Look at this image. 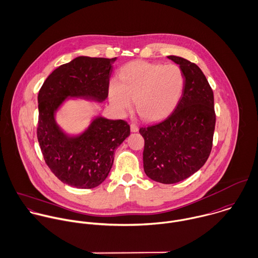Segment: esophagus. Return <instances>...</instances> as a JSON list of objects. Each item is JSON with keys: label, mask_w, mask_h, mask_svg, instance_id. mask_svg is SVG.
<instances>
[{"label": "esophagus", "mask_w": 258, "mask_h": 258, "mask_svg": "<svg viewBox=\"0 0 258 258\" xmlns=\"http://www.w3.org/2000/svg\"><path fill=\"white\" fill-rule=\"evenodd\" d=\"M138 131H139L138 125L135 124V123H132V124H131V132H132V133H137Z\"/></svg>", "instance_id": "34e87169"}]
</instances>
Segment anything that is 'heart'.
<instances>
[{
  "instance_id": "b5f03b06",
  "label": "heart",
  "mask_w": 258,
  "mask_h": 258,
  "mask_svg": "<svg viewBox=\"0 0 258 258\" xmlns=\"http://www.w3.org/2000/svg\"><path fill=\"white\" fill-rule=\"evenodd\" d=\"M184 88L182 70L174 64L162 65L147 61H133L118 73V81L108 85V98L118 115L125 114L133 105L147 121L165 117L177 105Z\"/></svg>"
}]
</instances>
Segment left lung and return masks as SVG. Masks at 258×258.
Here are the masks:
<instances>
[{
    "label": "left lung",
    "mask_w": 258,
    "mask_h": 258,
    "mask_svg": "<svg viewBox=\"0 0 258 258\" xmlns=\"http://www.w3.org/2000/svg\"><path fill=\"white\" fill-rule=\"evenodd\" d=\"M168 58L179 65L184 88L174 111L163 121L140 128L145 140L144 170L162 184L181 182L199 171L212 149L214 95L202 70L187 59Z\"/></svg>",
    "instance_id": "obj_1"
}]
</instances>
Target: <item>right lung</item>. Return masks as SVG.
I'll use <instances>...</instances> for the list:
<instances>
[{
    "label": "right lung",
    "instance_id": "obj_1",
    "mask_svg": "<svg viewBox=\"0 0 258 258\" xmlns=\"http://www.w3.org/2000/svg\"><path fill=\"white\" fill-rule=\"evenodd\" d=\"M115 58L78 56L56 68L38 94L37 138L47 166L64 184L79 189L95 188L107 178L114 151L130 136L122 119L94 115L78 134H69L56 120V113L71 99L103 102Z\"/></svg>",
    "mask_w": 258,
    "mask_h": 258
}]
</instances>
